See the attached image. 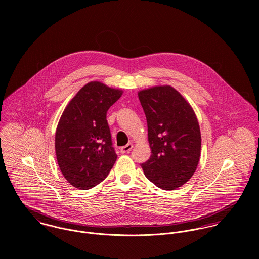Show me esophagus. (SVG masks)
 I'll return each instance as SVG.
<instances>
[{
	"label": "esophagus",
	"mask_w": 259,
	"mask_h": 259,
	"mask_svg": "<svg viewBox=\"0 0 259 259\" xmlns=\"http://www.w3.org/2000/svg\"><path fill=\"white\" fill-rule=\"evenodd\" d=\"M133 148V145L132 144H127L126 146H124V147H121L120 148V152L121 153H128L130 151H131V149Z\"/></svg>",
	"instance_id": "1"
}]
</instances>
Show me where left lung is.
<instances>
[{"label": "left lung", "instance_id": "left-lung-1", "mask_svg": "<svg viewBox=\"0 0 259 259\" xmlns=\"http://www.w3.org/2000/svg\"><path fill=\"white\" fill-rule=\"evenodd\" d=\"M148 122L151 155L142 163L145 176L157 187L172 190L193 176L200 157L201 137L195 113L169 85L139 93Z\"/></svg>", "mask_w": 259, "mask_h": 259}]
</instances>
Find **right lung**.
<instances>
[{"instance_id": "obj_1", "label": "right lung", "mask_w": 259, "mask_h": 259, "mask_svg": "<svg viewBox=\"0 0 259 259\" xmlns=\"http://www.w3.org/2000/svg\"><path fill=\"white\" fill-rule=\"evenodd\" d=\"M121 95L119 90L91 81L61 116L55 140L57 159L65 179L76 188L102 183L116 160L107 111Z\"/></svg>"}]
</instances>
